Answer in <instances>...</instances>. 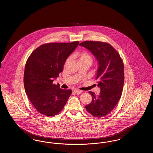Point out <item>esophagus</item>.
Masks as SVG:
<instances>
[{"mask_svg": "<svg viewBox=\"0 0 153 153\" xmlns=\"http://www.w3.org/2000/svg\"><path fill=\"white\" fill-rule=\"evenodd\" d=\"M74 92L76 94H82V91L77 89H75L74 90Z\"/></svg>", "mask_w": 153, "mask_h": 153, "instance_id": "34e87169", "label": "esophagus"}]
</instances>
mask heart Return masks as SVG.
<instances>
[{"mask_svg":"<svg viewBox=\"0 0 153 153\" xmlns=\"http://www.w3.org/2000/svg\"><path fill=\"white\" fill-rule=\"evenodd\" d=\"M77 56L79 58V61L80 60H83V59H89V60L92 61L91 56H90V54L86 52V51L80 52V53L77 54Z\"/></svg>","mask_w":153,"mask_h":153,"instance_id":"heart-1","label":"heart"}]
</instances>
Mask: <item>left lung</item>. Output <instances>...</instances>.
Returning <instances> with one entry per match:
<instances>
[{
    "label": "left lung",
    "mask_w": 153,
    "mask_h": 153,
    "mask_svg": "<svg viewBox=\"0 0 153 153\" xmlns=\"http://www.w3.org/2000/svg\"><path fill=\"white\" fill-rule=\"evenodd\" d=\"M80 45L91 51L99 65L96 79L100 92L96 96L94 92H89L92 100L85 108L95 117L106 116L114 109L122 96L124 80L123 61L118 52L108 43L86 41Z\"/></svg>",
    "instance_id": "1"
}]
</instances>
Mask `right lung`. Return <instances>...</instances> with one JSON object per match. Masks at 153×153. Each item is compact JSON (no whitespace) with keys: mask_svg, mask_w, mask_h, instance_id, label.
Segmentation results:
<instances>
[{"mask_svg":"<svg viewBox=\"0 0 153 153\" xmlns=\"http://www.w3.org/2000/svg\"><path fill=\"white\" fill-rule=\"evenodd\" d=\"M79 44L77 41L44 44L27 59L23 78L25 89L32 105L41 114L56 115L71 95V89H61L53 82L63 71L66 59Z\"/></svg>","mask_w":153,"mask_h":153,"instance_id":"right-lung-1","label":"right lung"}]
</instances>
